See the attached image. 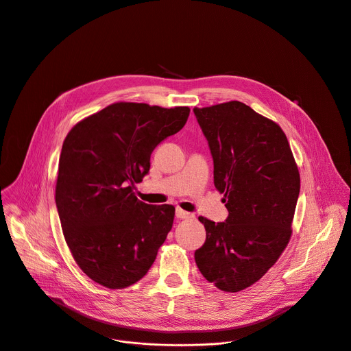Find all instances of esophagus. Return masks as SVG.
<instances>
[{
  "label": "esophagus",
  "mask_w": 351,
  "mask_h": 351,
  "mask_svg": "<svg viewBox=\"0 0 351 351\" xmlns=\"http://www.w3.org/2000/svg\"><path fill=\"white\" fill-rule=\"evenodd\" d=\"M176 217H178L179 219H191V218H194V215H193L191 213L183 211V210H180V208L176 210Z\"/></svg>",
  "instance_id": "34e87169"
}]
</instances>
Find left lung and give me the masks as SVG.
<instances>
[{
    "label": "left lung",
    "instance_id": "left-lung-1",
    "mask_svg": "<svg viewBox=\"0 0 351 351\" xmlns=\"http://www.w3.org/2000/svg\"><path fill=\"white\" fill-rule=\"evenodd\" d=\"M193 112L229 213L218 223L198 218L207 239L194 260L208 282L234 293L261 279L287 245L300 175L283 130L248 106L230 101Z\"/></svg>",
    "mask_w": 351,
    "mask_h": 351
}]
</instances>
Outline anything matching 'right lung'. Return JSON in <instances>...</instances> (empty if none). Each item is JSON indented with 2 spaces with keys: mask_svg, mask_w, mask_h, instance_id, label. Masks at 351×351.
Masks as SVG:
<instances>
[{
  "mask_svg": "<svg viewBox=\"0 0 351 351\" xmlns=\"http://www.w3.org/2000/svg\"><path fill=\"white\" fill-rule=\"evenodd\" d=\"M189 114V107L117 103L68 133L56 204L71 253L94 282L128 287L156 261L175 207L140 202L134 183L148 173L154 148L178 133Z\"/></svg>",
  "mask_w": 351,
  "mask_h": 351,
  "instance_id": "right-lung-1",
  "label": "right lung"
}]
</instances>
